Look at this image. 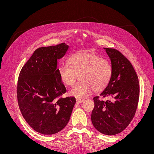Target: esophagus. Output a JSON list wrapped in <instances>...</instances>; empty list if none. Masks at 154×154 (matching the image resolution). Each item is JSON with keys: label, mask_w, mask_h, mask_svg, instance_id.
Returning a JSON list of instances; mask_svg holds the SVG:
<instances>
[{"label": "esophagus", "mask_w": 154, "mask_h": 154, "mask_svg": "<svg viewBox=\"0 0 154 154\" xmlns=\"http://www.w3.org/2000/svg\"><path fill=\"white\" fill-rule=\"evenodd\" d=\"M83 101H84V100H83V99H78V98L76 99V102L78 103H81Z\"/></svg>", "instance_id": "obj_1"}]
</instances>
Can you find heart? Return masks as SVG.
Instances as JSON below:
<instances>
[{
  "label": "heart",
  "instance_id": "1",
  "mask_svg": "<svg viewBox=\"0 0 154 154\" xmlns=\"http://www.w3.org/2000/svg\"><path fill=\"white\" fill-rule=\"evenodd\" d=\"M68 65L58 67L60 80L67 86H72L79 78L80 82L69 91V94L83 98L94 91L101 92L108 86L113 70L110 62L92 52H78L68 60Z\"/></svg>",
  "mask_w": 154,
  "mask_h": 154
}]
</instances>
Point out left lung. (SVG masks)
I'll return each mask as SVG.
<instances>
[{"mask_svg": "<svg viewBox=\"0 0 154 154\" xmlns=\"http://www.w3.org/2000/svg\"><path fill=\"white\" fill-rule=\"evenodd\" d=\"M111 62V80L100 96L110 99L104 101L94 97L91 121L100 132L112 136L124 130L136 114L139 97L137 74L129 60L115 49L104 48Z\"/></svg>", "mask_w": 154, "mask_h": 154, "instance_id": "left-lung-1", "label": "left lung"}]
</instances>
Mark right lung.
Masks as SVG:
<instances>
[{
	"label": "right lung",
	"instance_id": "right-lung-1",
	"mask_svg": "<svg viewBox=\"0 0 154 154\" xmlns=\"http://www.w3.org/2000/svg\"><path fill=\"white\" fill-rule=\"evenodd\" d=\"M69 46L65 43L39 48L21 69L17 99L23 117L37 132L51 135L68 123L76 99L58 98L66 92L58 73V60Z\"/></svg>",
	"mask_w": 154,
	"mask_h": 154
}]
</instances>
